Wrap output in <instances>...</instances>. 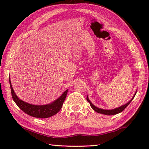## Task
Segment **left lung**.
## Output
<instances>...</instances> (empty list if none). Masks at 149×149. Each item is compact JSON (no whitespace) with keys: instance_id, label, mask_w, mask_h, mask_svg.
Returning <instances> with one entry per match:
<instances>
[{"instance_id":"obj_1","label":"left lung","mask_w":149,"mask_h":149,"mask_svg":"<svg viewBox=\"0 0 149 149\" xmlns=\"http://www.w3.org/2000/svg\"><path fill=\"white\" fill-rule=\"evenodd\" d=\"M135 95H136V93L134 94V97H132V99L130 101H129V102L128 103L125 104V105H123V106H120V107H118V108H116V109H111V110H106V109H102L98 108V107H95V106L93 105V104H92L91 103L90 100H89V99H88V97H87V98H86V100H87L88 102L90 103V106H91V108H92V109L95 111H96L97 113H99L104 114V115H116V114H118V113H120V112L123 111L126 108V107H127V106L129 105V104L131 103V102L132 100V99H134V97Z\"/></svg>"}]
</instances>
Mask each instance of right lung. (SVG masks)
<instances>
[{
  "label": "right lung",
  "instance_id": "obj_1",
  "mask_svg": "<svg viewBox=\"0 0 149 149\" xmlns=\"http://www.w3.org/2000/svg\"><path fill=\"white\" fill-rule=\"evenodd\" d=\"M9 79L13 99L14 102L17 104L19 108L21 109V110L23 111L24 113H26L27 115L33 117H36V118H46L56 115L61 109L63 104L64 102L66 97L68 90L65 91V92L62 94V95L52 104L42 106L33 105V104L25 102L18 99L15 93L13 90L10 81V77H9Z\"/></svg>",
  "mask_w": 149,
  "mask_h": 149
}]
</instances>
